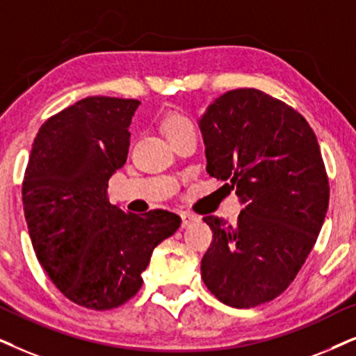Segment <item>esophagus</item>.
I'll list each match as a JSON object with an SVG mask.
<instances>
[{
  "instance_id": "34e87169",
  "label": "esophagus",
  "mask_w": 356,
  "mask_h": 356,
  "mask_svg": "<svg viewBox=\"0 0 356 356\" xmlns=\"http://www.w3.org/2000/svg\"><path fill=\"white\" fill-rule=\"evenodd\" d=\"M197 217H193V215H191V213H182V228H187V227H191V225L193 223V222H197Z\"/></svg>"
}]
</instances>
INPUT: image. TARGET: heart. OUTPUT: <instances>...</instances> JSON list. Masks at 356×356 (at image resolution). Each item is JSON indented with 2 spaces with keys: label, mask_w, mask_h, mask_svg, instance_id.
Wrapping results in <instances>:
<instances>
[{
  "label": "heart",
  "mask_w": 356,
  "mask_h": 356,
  "mask_svg": "<svg viewBox=\"0 0 356 356\" xmlns=\"http://www.w3.org/2000/svg\"><path fill=\"white\" fill-rule=\"evenodd\" d=\"M186 128H192V123L186 118V116H182V115H179V113L169 115L168 118H165V121H164V131H165V134L181 131V129H186Z\"/></svg>",
  "instance_id": "obj_1"
}]
</instances>
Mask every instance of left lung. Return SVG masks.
I'll use <instances>...</instances> for the list:
<instances>
[{"label":"left lung","mask_w":356,"mask_h":356,"mask_svg":"<svg viewBox=\"0 0 356 356\" xmlns=\"http://www.w3.org/2000/svg\"><path fill=\"white\" fill-rule=\"evenodd\" d=\"M199 128L207 172L228 181L243 205L235 225L204 218L213 241L202 279L232 307L269 302L298 276L325 220L330 191L316 133L294 108L256 88L215 98Z\"/></svg>","instance_id":"1"}]
</instances>
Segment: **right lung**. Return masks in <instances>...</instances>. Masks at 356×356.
<instances>
[{
  "instance_id": "right-lung-1",
  "label": "right lung",
  "mask_w": 356,
  "mask_h": 356,
  "mask_svg": "<svg viewBox=\"0 0 356 356\" xmlns=\"http://www.w3.org/2000/svg\"><path fill=\"white\" fill-rule=\"evenodd\" d=\"M138 100L88 97L39 128L22 205L40 266L72 302L108 310L143 286L161 241L181 227L168 210L124 213L108 200V181L126 163Z\"/></svg>"
}]
</instances>
